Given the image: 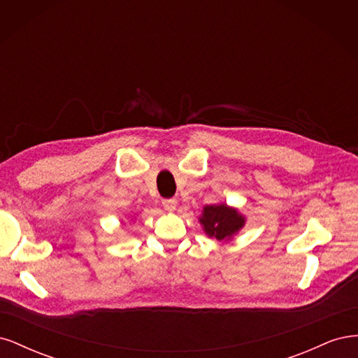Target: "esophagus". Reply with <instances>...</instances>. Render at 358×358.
Here are the masks:
<instances>
[{"label": "esophagus", "mask_w": 358, "mask_h": 358, "mask_svg": "<svg viewBox=\"0 0 358 358\" xmlns=\"http://www.w3.org/2000/svg\"><path fill=\"white\" fill-rule=\"evenodd\" d=\"M162 208H164L167 212H173L176 209V200L175 199L162 200Z\"/></svg>", "instance_id": "obj_1"}]
</instances>
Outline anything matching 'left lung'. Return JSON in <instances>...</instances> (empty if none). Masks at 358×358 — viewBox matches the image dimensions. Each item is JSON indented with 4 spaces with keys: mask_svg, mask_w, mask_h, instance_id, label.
<instances>
[{
    "mask_svg": "<svg viewBox=\"0 0 358 358\" xmlns=\"http://www.w3.org/2000/svg\"><path fill=\"white\" fill-rule=\"evenodd\" d=\"M199 221L203 225L204 233L209 237H215L220 242H227L239 233L245 225V216L237 212V209L224 203L208 204L203 208Z\"/></svg>",
    "mask_w": 358,
    "mask_h": 358,
    "instance_id": "left-lung-1",
    "label": "left lung"
}]
</instances>
